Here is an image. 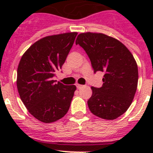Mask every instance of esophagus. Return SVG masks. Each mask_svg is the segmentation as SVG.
<instances>
[{"instance_id":"obj_1","label":"esophagus","mask_w":153,"mask_h":153,"mask_svg":"<svg viewBox=\"0 0 153 153\" xmlns=\"http://www.w3.org/2000/svg\"><path fill=\"white\" fill-rule=\"evenodd\" d=\"M83 85H80V84H76V87H77V89H81L82 88V87H83Z\"/></svg>"}]
</instances>
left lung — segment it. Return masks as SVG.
I'll return each mask as SVG.
<instances>
[{
    "mask_svg": "<svg viewBox=\"0 0 153 153\" xmlns=\"http://www.w3.org/2000/svg\"><path fill=\"white\" fill-rule=\"evenodd\" d=\"M76 44L86 51L94 73H104L100 88L91 87L90 112L103 120L118 118L129 109L137 89L138 67L132 53L120 40L101 33H79Z\"/></svg>",
    "mask_w": 153,
    "mask_h": 153,
    "instance_id": "left-lung-1",
    "label": "left lung"
}]
</instances>
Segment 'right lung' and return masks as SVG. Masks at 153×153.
<instances>
[{
	"mask_svg": "<svg viewBox=\"0 0 153 153\" xmlns=\"http://www.w3.org/2000/svg\"><path fill=\"white\" fill-rule=\"evenodd\" d=\"M76 32L51 35L25 51L17 67V87L28 112L45 123L56 122L68 112L76 87L52 79L64 63Z\"/></svg>",
	"mask_w": 153,
	"mask_h": 153,
	"instance_id": "add662e5",
	"label": "right lung"
}]
</instances>
